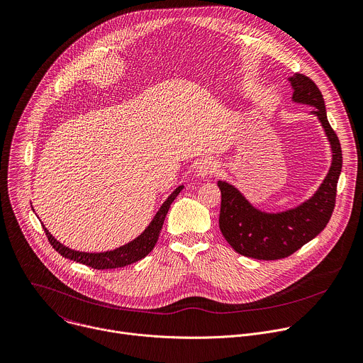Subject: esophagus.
I'll use <instances>...</instances> for the list:
<instances>
[{"mask_svg":"<svg viewBox=\"0 0 363 363\" xmlns=\"http://www.w3.org/2000/svg\"><path fill=\"white\" fill-rule=\"evenodd\" d=\"M216 169H218V164L213 160H202L201 162H198L195 172L199 178H206L215 174Z\"/></svg>","mask_w":363,"mask_h":363,"instance_id":"1","label":"esophagus"}]
</instances>
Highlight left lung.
Returning a JSON list of instances; mask_svg holds the SVG:
<instances>
[{"label": "left lung", "mask_w": 363, "mask_h": 363, "mask_svg": "<svg viewBox=\"0 0 363 363\" xmlns=\"http://www.w3.org/2000/svg\"><path fill=\"white\" fill-rule=\"evenodd\" d=\"M288 81L294 91L292 102L315 108L309 115L319 121L329 143L330 167L308 199L278 212L257 208L235 185L218 181L220 189L219 229L238 254L254 259L286 258L325 229L333 212L336 185L342 171L340 144L329 125L320 91L311 78L302 74H295Z\"/></svg>", "instance_id": "obj_1"}]
</instances>
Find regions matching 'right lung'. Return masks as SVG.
I'll use <instances>...</instances> for the list:
<instances>
[{
  "instance_id": "right-lung-1",
  "label": "right lung",
  "mask_w": 363,
  "mask_h": 363,
  "mask_svg": "<svg viewBox=\"0 0 363 363\" xmlns=\"http://www.w3.org/2000/svg\"><path fill=\"white\" fill-rule=\"evenodd\" d=\"M184 189V185H179L177 189H174L171 192V195L162 202L161 208L158 209V212L155 213V216L152 218V220L150 222V225L145 228V230L138 235L135 239H133L131 242L118 247L115 250L111 251H105V252H81V251H75L71 250L65 245H62L60 240H57L51 232L44 226L43 228L45 230V235L50 240V244L52 245V248L61 254L64 258L67 259H72L75 262L84 264L86 267H91L94 269H113V268H123L127 265H131L143 258H145L155 247L160 232L162 229L165 216L168 213V209L171 206V203L174 202V199L178 196V194Z\"/></svg>"
}]
</instances>
